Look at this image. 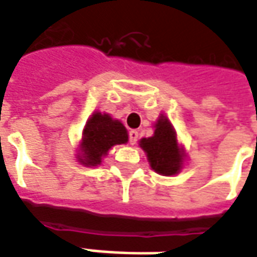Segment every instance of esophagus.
<instances>
[{"mask_svg": "<svg viewBox=\"0 0 257 257\" xmlns=\"http://www.w3.org/2000/svg\"><path fill=\"white\" fill-rule=\"evenodd\" d=\"M137 140H138V132H137V130H132V132L128 133V141H130V144H132V145H136Z\"/></svg>", "mask_w": 257, "mask_h": 257, "instance_id": "1", "label": "esophagus"}]
</instances>
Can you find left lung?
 <instances>
[{
    "mask_svg": "<svg viewBox=\"0 0 257 257\" xmlns=\"http://www.w3.org/2000/svg\"><path fill=\"white\" fill-rule=\"evenodd\" d=\"M154 137L143 138L141 148L147 152L151 167L162 176H173L180 172L183 163V151L180 149L176 132L170 121L162 116L155 124Z\"/></svg>",
    "mask_w": 257,
    "mask_h": 257,
    "instance_id": "1",
    "label": "left lung"
}]
</instances>
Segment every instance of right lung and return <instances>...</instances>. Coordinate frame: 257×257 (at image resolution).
<instances>
[{"label": "right lung", "mask_w": 257, "mask_h": 257, "mask_svg": "<svg viewBox=\"0 0 257 257\" xmlns=\"http://www.w3.org/2000/svg\"><path fill=\"white\" fill-rule=\"evenodd\" d=\"M127 130L119 120H113L106 113L96 112L84 127L81 143L83 156L79 158L80 162L87 166H96L113 145L127 143Z\"/></svg>", "instance_id": "right-lung-1"}]
</instances>
